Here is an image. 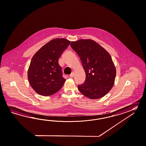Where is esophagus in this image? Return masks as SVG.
Listing matches in <instances>:
<instances>
[{"label":"esophagus","mask_w":146,"mask_h":146,"mask_svg":"<svg viewBox=\"0 0 146 146\" xmlns=\"http://www.w3.org/2000/svg\"><path fill=\"white\" fill-rule=\"evenodd\" d=\"M74 75H75V74H74V72H72V73H71L70 75H69V76H70V77H71V78H72L74 76Z\"/></svg>","instance_id":"esophagus-1"}]
</instances>
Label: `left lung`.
Instances as JSON below:
<instances>
[{
    "label": "left lung",
    "instance_id": "8db88e82",
    "mask_svg": "<svg viewBox=\"0 0 146 146\" xmlns=\"http://www.w3.org/2000/svg\"><path fill=\"white\" fill-rule=\"evenodd\" d=\"M70 46L78 54L86 74L85 82L78 86L79 92L92 100L104 96L112 88L116 76L109 53L90 39L72 42Z\"/></svg>",
    "mask_w": 146,
    "mask_h": 146
}]
</instances>
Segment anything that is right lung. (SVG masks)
Listing matches in <instances>:
<instances>
[{
	"label": "right lung",
	"mask_w": 146,
	"mask_h": 146,
	"mask_svg": "<svg viewBox=\"0 0 146 146\" xmlns=\"http://www.w3.org/2000/svg\"><path fill=\"white\" fill-rule=\"evenodd\" d=\"M70 43L63 38L53 39L32 57L27 77L31 86L38 94L44 96L52 95L64 85L66 79L62 77L58 60Z\"/></svg>",
	"instance_id": "obj_1"
}]
</instances>
